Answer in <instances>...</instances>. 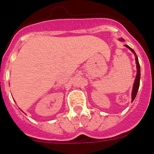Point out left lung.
<instances>
[{"label": "left lung", "mask_w": 154, "mask_h": 154, "mask_svg": "<svg viewBox=\"0 0 154 154\" xmlns=\"http://www.w3.org/2000/svg\"><path fill=\"white\" fill-rule=\"evenodd\" d=\"M120 41H121V42H123L124 39L123 38H120ZM125 47H127L128 49H129L131 50L132 52L134 54H135V57H136V68H137V75H136V79H135V82H134V84H133V91H132V102L134 100L135 97H136V95H137V92H138V88H139V85H140V64H139V62H138V57H137L136 52L134 51V50H133L132 48H131L129 46H128L125 44Z\"/></svg>", "instance_id": "left-lung-1"}]
</instances>
